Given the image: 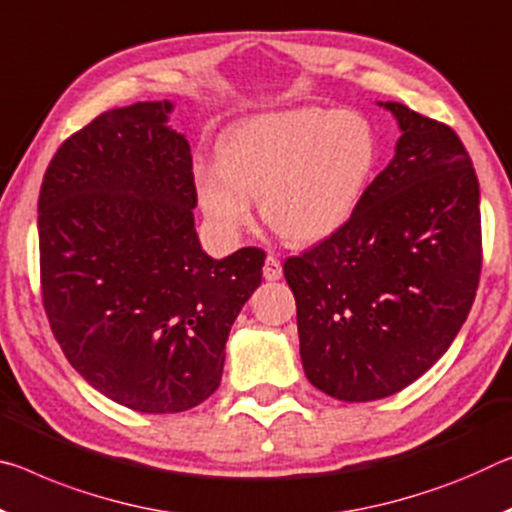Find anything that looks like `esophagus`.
Segmentation results:
<instances>
[{
	"instance_id": "1",
	"label": "esophagus",
	"mask_w": 512,
	"mask_h": 512,
	"mask_svg": "<svg viewBox=\"0 0 512 512\" xmlns=\"http://www.w3.org/2000/svg\"><path fill=\"white\" fill-rule=\"evenodd\" d=\"M264 278L271 280V282L282 278V264H280V259L275 257V255L266 257V262H264Z\"/></svg>"
}]
</instances>
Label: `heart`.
<instances>
[{"instance_id": "b5f03b06", "label": "heart", "mask_w": 512, "mask_h": 512, "mask_svg": "<svg viewBox=\"0 0 512 512\" xmlns=\"http://www.w3.org/2000/svg\"><path fill=\"white\" fill-rule=\"evenodd\" d=\"M218 164L193 170L198 202L221 237L253 223V198L275 232L296 243L332 237L351 221L378 164L376 132L358 111L296 107L234 125Z\"/></svg>"}]
</instances>
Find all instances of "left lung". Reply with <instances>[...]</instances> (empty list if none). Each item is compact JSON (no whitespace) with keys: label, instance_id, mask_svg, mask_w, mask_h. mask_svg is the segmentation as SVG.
<instances>
[{"label":"left lung","instance_id":"obj_1","mask_svg":"<svg viewBox=\"0 0 512 512\" xmlns=\"http://www.w3.org/2000/svg\"><path fill=\"white\" fill-rule=\"evenodd\" d=\"M401 127L396 154L342 230L285 262L300 360L339 401L385 399L456 339L481 278V191L449 125L380 102Z\"/></svg>","mask_w":512,"mask_h":512}]
</instances>
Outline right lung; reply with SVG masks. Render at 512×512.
<instances>
[{
  "label": "right lung",
  "instance_id": "1",
  "mask_svg": "<svg viewBox=\"0 0 512 512\" xmlns=\"http://www.w3.org/2000/svg\"><path fill=\"white\" fill-rule=\"evenodd\" d=\"M170 111L164 100L100 113L56 150L38 198L56 342L97 392L150 415L216 392L227 335L266 257L202 250L191 148L168 127Z\"/></svg>",
  "mask_w": 512,
  "mask_h": 512
}]
</instances>
